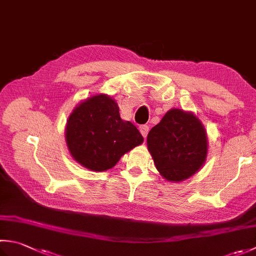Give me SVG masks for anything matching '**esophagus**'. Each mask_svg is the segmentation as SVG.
<instances>
[{"label": "esophagus", "instance_id": "1", "mask_svg": "<svg viewBox=\"0 0 256 256\" xmlns=\"http://www.w3.org/2000/svg\"><path fill=\"white\" fill-rule=\"evenodd\" d=\"M140 132H141V134L143 135V138H146V135H148V125H141V126H140Z\"/></svg>", "mask_w": 256, "mask_h": 256}]
</instances>
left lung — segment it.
<instances>
[{
  "instance_id": "obj_1",
  "label": "left lung",
  "mask_w": 256,
  "mask_h": 256,
  "mask_svg": "<svg viewBox=\"0 0 256 256\" xmlns=\"http://www.w3.org/2000/svg\"><path fill=\"white\" fill-rule=\"evenodd\" d=\"M148 148L161 175L180 182L192 176L205 162L206 133L194 114L172 108L148 132Z\"/></svg>"
}]
</instances>
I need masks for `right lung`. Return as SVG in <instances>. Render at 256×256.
I'll return each instance as SVG.
<instances>
[{
    "label": "right lung",
    "instance_id": "obj_1",
    "mask_svg": "<svg viewBox=\"0 0 256 256\" xmlns=\"http://www.w3.org/2000/svg\"><path fill=\"white\" fill-rule=\"evenodd\" d=\"M116 102L105 94L82 102L70 115L65 138L75 161L92 171L112 168L143 142L135 125L120 118Z\"/></svg>",
    "mask_w": 256,
    "mask_h": 256
}]
</instances>
